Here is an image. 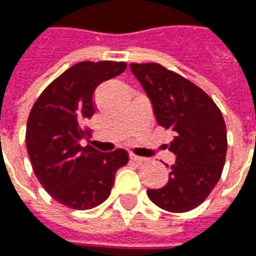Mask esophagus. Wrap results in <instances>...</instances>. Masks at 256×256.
Returning <instances> with one entry per match:
<instances>
[{
	"label": "esophagus",
	"mask_w": 256,
	"mask_h": 256,
	"mask_svg": "<svg viewBox=\"0 0 256 256\" xmlns=\"http://www.w3.org/2000/svg\"><path fill=\"white\" fill-rule=\"evenodd\" d=\"M130 160H134V162H138V163H143V162H146V160H147L146 158L138 156V155H135V154H130Z\"/></svg>",
	"instance_id": "34e87169"
}]
</instances>
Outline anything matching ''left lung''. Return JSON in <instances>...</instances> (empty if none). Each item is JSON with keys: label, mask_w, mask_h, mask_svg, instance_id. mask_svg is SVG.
Listing matches in <instances>:
<instances>
[{"label": "left lung", "mask_w": 256, "mask_h": 256, "mask_svg": "<svg viewBox=\"0 0 256 256\" xmlns=\"http://www.w3.org/2000/svg\"><path fill=\"white\" fill-rule=\"evenodd\" d=\"M130 70L152 102L158 124L176 134L168 147L176 156L168 182L147 194L164 210L189 212L222 176L226 155L222 112L201 88L159 63H130Z\"/></svg>", "instance_id": "8db88e82"}]
</instances>
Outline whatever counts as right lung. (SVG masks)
Returning a JSON list of instances; mask_svg holds the SVG:
<instances>
[{
	"mask_svg": "<svg viewBox=\"0 0 256 256\" xmlns=\"http://www.w3.org/2000/svg\"><path fill=\"white\" fill-rule=\"evenodd\" d=\"M126 62H80L59 76L36 100L26 122V150L46 192L71 209H92L109 197L114 176L128 152H101L80 140L94 114L93 94L104 80L120 76Z\"/></svg>",
	"mask_w": 256,
	"mask_h": 256,
	"instance_id": "right-lung-1",
	"label": "right lung"
}]
</instances>
